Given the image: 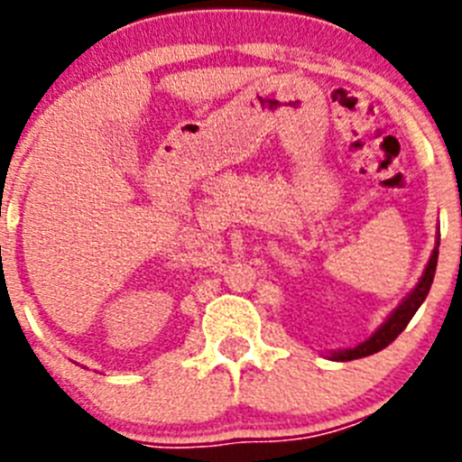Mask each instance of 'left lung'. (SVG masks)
<instances>
[{"label":"left lung","instance_id":"8db88e82","mask_svg":"<svg viewBox=\"0 0 462 462\" xmlns=\"http://www.w3.org/2000/svg\"><path fill=\"white\" fill-rule=\"evenodd\" d=\"M439 247V243H438ZM438 247L432 250L430 261H428L426 271H423L421 280L416 284L414 291L402 300V305H398L393 314H391L389 319L383 321L377 330H374V336L370 340H365L363 345L354 346V349H345V352H337L333 354L336 361H354V358H363V356H370V354H377L382 352L383 346H389L395 337L407 328L410 319L416 314V310L421 308V303L426 300L428 291H430V284H432V277H435V268H438Z\"/></svg>","mask_w":462,"mask_h":462}]
</instances>
